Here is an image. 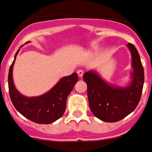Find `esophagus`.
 <instances>
[{
    "label": "esophagus",
    "mask_w": 152,
    "mask_h": 152,
    "mask_svg": "<svg viewBox=\"0 0 152 152\" xmlns=\"http://www.w3.org/2000/svg\"><path fill=\"white\" fill-rule=\"evenodd\" d=\"M77 73H78V77H82L83 75V70H82V69L78 70V72H77Z\"/></svg>",
    "instance_id": "obj_1"
}]
</instances>
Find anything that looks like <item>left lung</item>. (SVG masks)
<instances>
[{
  "label": "left lung",
  "instance_id": "8db88e82",
  "mask_svg": "<svg viewBox=\"0 0 152 152\" xmlns=\"http://www.w3.org/2000/svg\"><path fill=\"white\" fill-rule=\"evenodd\" d=\"M132 54L131 82L126 87L107 83L96 71L90 70L83 76L87 83L89 107L96 118L107 122H115L132 113L140 102L144 83V69L136 47L127 44Z\"/></svg>",
  "mask_w": 152,
  "mask_h": 152
}]
</instances>
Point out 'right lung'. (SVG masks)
<instances>
[{
  "mask_svg": "<svg viewBox=\"0 0 152 152\" xmlns=\"http://www.w3.org/2000/svg\"><path fill=\"white\" fill-rule=\"evenodd\" d=\"M29 42H26V44ZM20 50L15 55L8 74V86L10 99L15 109L25 118L39 124H50L60 118L64 113L68 95L78 82V74L74 73L63 77L50 91L38 97H26L15 86L12 72Z\"/></svg>",
  "mask_w": 152,
  "mask_h": 152,
  "instance_id": "obj_1",
  "label": "right lung"
}]
</instances>
